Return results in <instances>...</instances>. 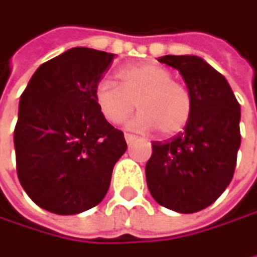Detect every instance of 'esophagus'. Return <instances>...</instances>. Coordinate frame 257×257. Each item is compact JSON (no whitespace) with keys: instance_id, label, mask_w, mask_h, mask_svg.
Here are the masks:
<instances>
[{"instance_id":"obj_1","label":"esophagus","mask_w":257,"mask_h":257,"mask_svg":"<svg viewBox=\"0 0 257 257\" xmlns=\"http://www.w3.org/2000/svg\"><path fill=\"white\" fill-rule=\"evenodd\" d=\"M138 139V136H135V135H132V133H125V141H127V144H132V142H135Z\"/></svg>"}]
</instances>
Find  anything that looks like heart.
Listing matches in <instances>:
<instances>
[{
	"label": "heart",
	"mask_w": 257,
	"mask_h": 257,
	"mask_svg": "<svg viewBox=\"0 0 257 257\" xmlns=\"http://www.w3.org/2000/svg\"><path fill=\"white\" fill-rule=\"evenodd\" d=\"M118 79L119 85L103 79L94 88L95 103L107 122H124L138 104L141 112L135 127L159 128L163 136H175L186 128L192 118V92L172 79L171 70L154 63L127 65L118 71Z\"/></svg>",
	"instance_id": "obj_1"
}]
</instances>
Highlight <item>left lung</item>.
I'll list each match as a JSON object with an SVG mask.
<instances>
[{
  "instance_id": "1",
  "label": "left lung",
  "mask_w": 257,
  "mask_h": 257,
  "mask_svg": "<svg viewBox=\"0 0 257 257\" xmlns=\"http://www.w3.org/2000/svg\"><path fill=\"white\" fill-rule=\"evenodd\" d=\"M159 61L181 73L193 112L183 133L151 142L147 184L162 206L192 214L214 203L232 181L241 145L239 103L224 76L202 58L165 55Z\"/></svg>"
}]
</instances>
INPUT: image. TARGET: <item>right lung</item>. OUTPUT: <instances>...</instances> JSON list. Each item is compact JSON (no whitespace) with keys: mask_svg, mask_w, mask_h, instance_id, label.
Returning a JSON list of instances; mask_svg holds the SVG:
<instances>
[{"mask_svg":"<svg viewBox=\"0 0 257 257\" xmlns=\"http://www.w3.org/2000/svg\"><path fill=\"white\" fill-rule=\"evenodd\" d=\"M112 61L113 54L73 48L40 65L21 95L13 136L18 178L46 211L71 215L98 205L127 150L124 133L103 118L94 98Z\"/></svg>","mask_w":257,"mask_h":257,"instance_id":"right-lung-1","label":"right lung"}]
</instances>
